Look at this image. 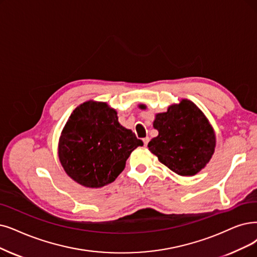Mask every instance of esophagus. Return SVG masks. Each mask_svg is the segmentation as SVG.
Here are the masks:
<instances>
[{
    "label": "esophagus",
    "mask_w": 257,
    "mask_h": 257,
    "mask_svg": "<svg viewBox=\"0 0 257 257\" xmlns=\"http://www.w3.org/2000/svg\"><path fill=\"white\" fill-rule=\"evenodd\" d=\"M149 141H150V138H149V137H146V138H143V143H145V147H147V146H148V143H149Z\"/></svg>",
    "instance_id": "1"
}]
</instances>
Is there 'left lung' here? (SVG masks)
Masks as SVG:
<instances>
[{
    "instance_id": "1",
    "label": "left lung",
    "mask_w": 257,
    "mask_h": 257,
    "mask_svg": "<svg viewBox=\"0 0 257 257\" xmlns=\"http://www.w3.org/2000/svg\"><path fill=\"white\" fill-rule=\"evenodd\" d=\"M153 126L158 136L149 142L148 148L174 173L194 176L211 160L216 136L208 118L194 102L181 99L179 103L170 105L167 111L155 115Z\"/></svg>"
}]
</instances>
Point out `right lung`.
I'll use <instances>...</instances> for the list:
<instances>
[{
    "label": "right lung",
    "mask_w": 257,
    "mask_h": 257,
    "mask_svg": "<svg viewBox=\"0 0 257 257\" xmlns=\"http://www.w3.org/2000/svg\"><path fill=\"white\" fill-rule=\"evenodd\" d=\"M142 146L134 133L120 124L115 108L106 102L88 100L69 116L59 138L58 154L71 179L97 189L114 181L131 153Z\"/></svg>",
    "instance_id": "add662e5"
}]
</instances>
